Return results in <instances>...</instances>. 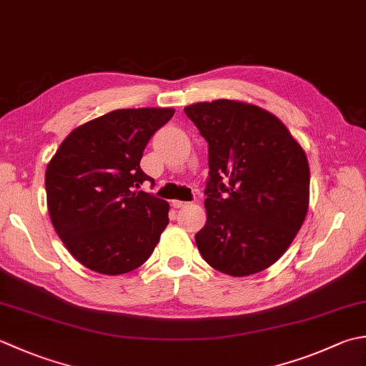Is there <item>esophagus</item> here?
Listing matches in <instances>:
<instances>
[{
	"instance_id": "esophagus-1",
	"label": "esophagus",
	"mask_w": 366,
	"mask_h": 366,
	"mask_svg": "<svg viewBox=\"0 0 366 366\" xmlns=\"http://www.w3.org/2000/svg\"><path fill=\"white\" fill-rule=\"evenodd\" d=\"M189 203L187 202H181V199H173V206L176 207V209H179V207H184L187 206Z\"/></svg>"
}]
</instances>
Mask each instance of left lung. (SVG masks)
Instances as JSON below:
<instances>
[{"mask_svg": "<svg viewBox=\"0 0 366 366\" xmlns=\"http://www.w3.org/2000/svg\"><path fill=\"white\" fill-rule=\"evenodd\" d=\"M207 142V220L195 234L214 269L249 276L277 262L302 228L310 167L302 146L259 106L216 99L184 109Z\"/></svg>", "mask_w": 366, "mask_h": 366, "instance_id": "1", "label": "left lung"}]
</instances>
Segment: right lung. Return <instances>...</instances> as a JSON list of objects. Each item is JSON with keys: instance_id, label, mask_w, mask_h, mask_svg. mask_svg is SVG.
<instances>
[{"instance_id": "add662e5", "label": "right lung", "mask_w": 366, "mask_h": 366, "mask_svg": "<svg viewBox=\"0 0 366 366\" xmlns=\"http://www.w3.org/2000/svg\"><path fill=\"white\" fill-rule=\"evenodd\" d=\"M174 109H117L77 127L46 169L50 219L84 267L117 276L154 252L168 225L169 204L142 192L154 182L139 162L149 139Z\"/></svg>"}]
</instances>
